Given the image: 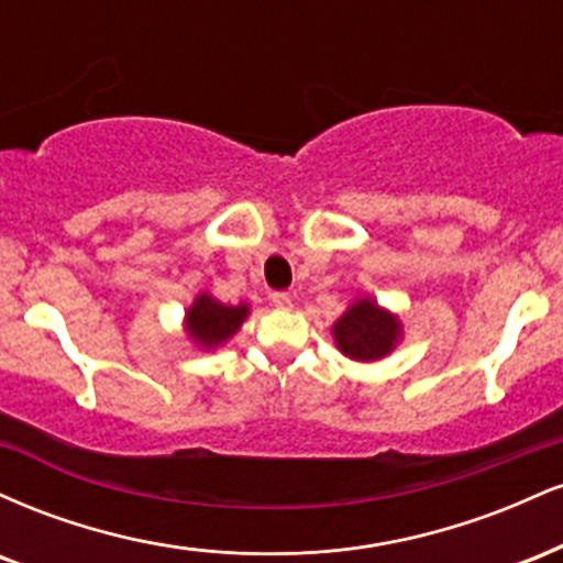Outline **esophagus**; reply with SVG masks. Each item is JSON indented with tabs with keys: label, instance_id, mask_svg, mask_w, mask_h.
I'll return each mask as SVG.
<instances>
[{
	"label": "esophagus",
	"instance_id": "34e87169",
	"mask_svg": "<svg viewBox=\"0 0 563 563\" xmlns=\"http://www.w3.org/2000/svg\"><path fill=\"white\" fill-rule=\"evenodd\" d=\"M269 301H273V307H277V309H290V296L288 294H273V296H269Z\"/></svg>",
	"mask_w": 563,
	"mask_h": 563
}]
</instances>
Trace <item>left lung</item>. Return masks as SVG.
Returning <instances> with one entry per match:
<instances>
[{
	"label": "left lung",
	"instance_id": "left-lung-1",
	"mask_svg": "<svg viewBox=\"0 0 563 563\" xmlns=\"http://www.w3.org/2000/svg\"><path fill=\"white\" fill-rule=\"evenodd\" d=\"M402 320L371 296H360L333 322L335 349L354 363H378L402 341Z\"/></svg>",
	"mask_w": 563,
	"mask_h": 563
}]
</instances>
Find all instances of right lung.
Here are the masks:
<instances>
[{
	"instance_id": "right-lung-1",
	"label": "right lung",
	"mask_w": 563,
	"mask_h": 563,
	"mask_svg": "<svg viewBox=\"0 0 563 563\" xmlns=\"http://www.w3.org/2000/svg\"><path fill=\"white\" fill-rule=\"evenodd\" d=\"M251 314V307L245 301L241 303H222L209 290H200L192 299L190 307L185 309L183 331L203 352H214L224 346L228 341L241 331L245 318Z\"/></svg>"
}]
</instances>
